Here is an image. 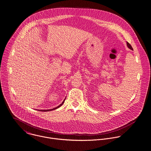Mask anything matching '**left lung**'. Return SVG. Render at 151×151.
I'll return each instance as SVG.
<instances>
[{
    "mask_svg": "<svg viewBox=\"0 0 151 151\" xmlns=\"http://www.w3.org/2000/svg\"><path fill=\"white\" fill-rule=\"evenodd\" d=\"M127 47H128V48H130V50H133V48H132V45H130L128 42H127Z\"/></svg>",
    "mask_w": 151,
    "mask_h": 151,
    "instance_id": "left-lung-1",
    "label": "left lung"
}]
</instances>
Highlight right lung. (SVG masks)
Wrapping results in <instances>:
<instances>
[{
	"mask_svg": "<svg viewBox=\"0 0 151 151\" xmlns=\"http://www.w3.org/2000/svg\"><path fill=\"white\" fill-rule=\"evenodd\" d=\"M65 99L63 100V101L62 103V104H60L59 106H58V107H55V108H54L53 109H51V110H39V111H44V112H45V111H52V110H54L55 109H57L58 108H59V107H60L63 103H64V102H65Z\"/></svg>",
	"mask_w": 151,
	"mask_h": 151,
	"instance_id": "add662e5",
	"label": "right lung"
}]
</instances>
